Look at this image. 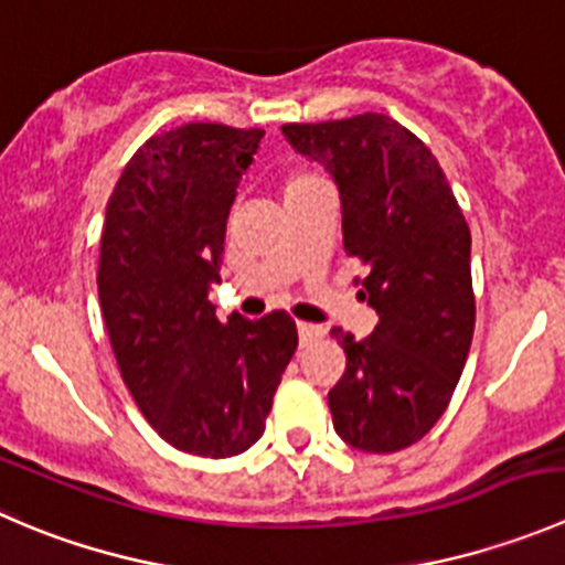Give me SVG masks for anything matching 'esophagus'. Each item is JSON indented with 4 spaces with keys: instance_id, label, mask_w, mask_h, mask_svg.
I'll return each mask as SVG.
<instances>
[{
    "instance_id": "obj_1",
    "label": "esophagus",
    "mask_w": 565,
    "mask_h": 565,
    "mask_svg": "<svg viewBox=\"0 0 565 565\" xmlns=\"http://www.w3.org/2000/svg\"><path fill=\"white\" fill-rule=\"evenodd\" d=\"M298 337H300V344H311L315 339L322 337V328L311 326V322H298Z\"/></svg>"
}]
</instances>
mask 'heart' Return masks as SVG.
I'll use <instances>...</instances> for the list:
<instances>
[{
  "instance_id": "b5f03b06",
  "label": "heart",
  "mask_w": 565,
  "mask_h": 565,
  "mask_svg": "<svg viewBox=\"0 0 565 565\" xmlns=\"http://www.w3.org/2000/svg\"><path fill=\"white\" fill-rule=\"evenodd\" d=\"M309 179H317V177H315V173H306V171H298V173H292V177H289L287 188H289V184H300V182H309Z\"/></svg>"
}]
</instances>
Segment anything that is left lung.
I'll use <instances>...</instances> for the list:
<instances>
[{"mask_svg":"<svg viewBox=\"0 0 565 565\" xmlns=\"http://www.w3.org/2000/svg\"><path fill=\"white\" fill-rule=\"evenodd\" d=\"M281 129L337 179L344 254L366 267L361 295L377 311L370 337L331 331L348 355L328 392L333 428L355 450H405L445 414L472 344L463 212L428 146L388 115Z\"/></svg>","mask_w":565,"mask_h":565,"instance_id":"8db88e82","label":"left lung"}]
</instances>
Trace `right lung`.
Masks as SVG:
<instances>
[{"label": "right lung", "instance_id": "1", "mask_svg": "<svg viewBox=\"0 0 565 565\" xmlns=\"http://www.w3.org/2000/svg\"><path fill=\"white\" fill-rule=\"evenodd\" d=\"M262 129L182 124L131 154L107 201L98 303L120 377L177 450L232 458L265 434L298 328L276 309L215 317L210 284Z\"/></svg>", "mask_w": 565, "mask_h": 565}]
</instances>
